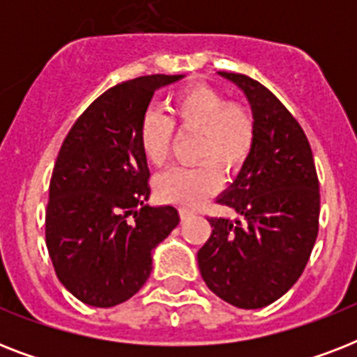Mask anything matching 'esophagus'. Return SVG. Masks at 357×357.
<instances>
[{"instance_id":"34e87169","label":"esophagus","mask_w":357,"mask_h":357,"mask_svg":"<svg viewBox=\"0 0 357 357\" xmlns=\"http://www.w3.org/2000/svg\"><path fill=\"white\" fill-rule=\"evenodd\" d=\"M179 217H181V220H187V218L192 217V213H190L189 209H183V207H181V209H179Z\"/></svg>"}]
</instances>
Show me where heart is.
<instances>
[{
  "mask_svg": "<svg viewBox=\"0 0 357 357\" xmlns=\"http://www.w3.org/2000/svg\"><path fill=\"white\" fill-rule=\"evenodd\" d=\"M168 109L176 128L198 133L196 157L206 162L161 174L155 179V190L165 202L192 209L218 189L220 168L229 174L243 167L254 150L255 123L248 109L228 103L222 92L204 85L178 92ZM172 123L155 111H150L140 123V150L153 167L167 162Z\"/></svg>",
  "mask_w": 357,
  "mask_h": 357,
  "instance_id": "1",
  "label": "heart"
}]
</instances>
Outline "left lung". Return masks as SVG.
Masks as SVG:
<instances>
[{
  "label": "left lung",
  "mask_w": 357,
  "mask_h": 357,
  "mask_svg": "<svg viewBox=\"0 0 357 357\" xmlns=\"http://www.w3.org/2000/svg\"><path fill=\"white\" fill-rule=\"evenodd\" d=\"M243 92L255 123L254 150L218 204L238 218H207L198 266L213 293L241 310L276 302L304 272L319 234L321 195L307 137L268 89L218 72Z\"/></svg>",
  "instance_id": "left-lung-1"
}]
</instances>
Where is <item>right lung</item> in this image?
I'll use <instances>...</instances> for the list:
<instances>
[{"label": "right lung", "instance_id": "add662e5", "mask_svg": "<svg viewBox=\"0 0 357 357\" xmlns=\"http://www.w3.org/2000/svg\"><path fill=\"white\" fill-rule=\"evenodd\" d=\"M185 75H144L103 92L66 135L46 209L55 274L83 304L113 307L139 293L151 254L179 224L174 206H148L150 168L139 131L151 98Z\"/></svg>", "mask_w": 357, "mask_h": 357}]
</instances>
